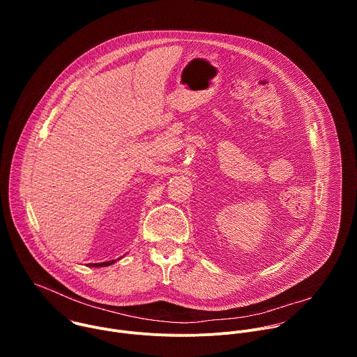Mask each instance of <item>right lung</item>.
Wrapping results in <instances>:
<instances>
[{"mask_svg":"<svg viewBox=\"0 0 357 357\" xmlns=\"http://www.w3.org/2000/svg\"><path fill=\"white\" fill-rule=\"evenodd\" d=\"M113 263H116V260L106 261V263H94V264H90V267H106V266H112Z\"/></svg>","mask_w":357,"mask_h":357,"instance_id":"add662e5","label":"right lung"}]
</instances>
